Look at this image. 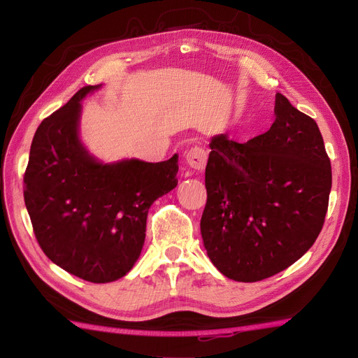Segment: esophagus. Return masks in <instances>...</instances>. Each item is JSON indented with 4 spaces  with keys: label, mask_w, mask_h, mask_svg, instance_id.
Returning a JSON list of instances; mask_svg holds the SVG:
<instances>
[{
    "label": "esophagus",
    "mask_w": 358,
    "mask_h": 358,
    "mask_svg": "<svg viewBox=\"0 0 358 358\" xmlns=\"http://www.w3.org/2000/svg\"><path fill=\"white\" fill-rule=\"evenodd\" d=\"M188 166L194 170H204L206 162H208V152L201 146H192L187 152Z\"/></svg>",
    "instance_id": "34e87169"
}]
</instances>
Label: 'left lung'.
Returning <instances> with one entry per match:
<instances>
[{
  "label": "left lung",
  "mask_w": 358,
  "mask_h": 358,
  "mask_svg": "<svg viewBox=\"0 0 358 358\" xmlns=\"http://www.w3.org/2000/svg\"><path fill=\"white\" fill-rule=\"evenodd\" d=\"M275 122L246 143L210 140L200 229L220 272L257 282L282 272L317 241L331 189L320 128L276 94Z\"/></svg>",
  "instance_id": "left-lung-1"
}]
</instances>
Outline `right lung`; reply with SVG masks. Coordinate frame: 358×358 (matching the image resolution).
Returning a JSON list of instances; mask_svg holds the SVG:
<instances>
[{
	"label": "right lung",
	"instance_id": "right-lung-1",
	"mask_svg": "<svg viewBox=\"0 0 358 358\" xmlns=\"http://www.w3.org/2000/svg\"><path fill=\"white\" fill-rule=\"evenodd\" d=\"M101 85L76 92L38 125L24 176L36 239L50 262L88 282L125 276L142 252L148 210L178 185V155L162 162L103 164L79 138L80 101Z\"/></svg>",
	"mask_w": 358,
	"mask_h": 358
}]
</instances>
